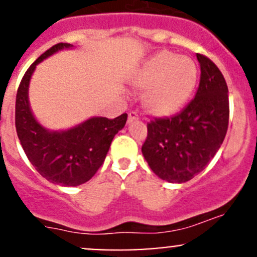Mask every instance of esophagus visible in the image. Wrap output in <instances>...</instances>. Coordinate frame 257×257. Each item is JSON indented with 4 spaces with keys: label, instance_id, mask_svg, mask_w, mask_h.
Segmentation results:
<instances>
[{
    "label": "esophagus",
    "instance_id": "1",
    "mask_svg": "<svg viewBox=\"0 0 257 257\" xmlns=\"http://www.w3.org/2000/svg\"><path fill=\"white\" fill-rule=\"evenodd\" d=\"M139 116H138V113L137 112H131L128 114V123H132V121H136L138 120Z\"/></svg>",
    "mask_w": 257,
    "mask_h": 257
}]
</instances>
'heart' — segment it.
<instances>
[{"mask_svg":"<svg viewBox=\"0 0 257 257\" xmlns=\"http://www.w3.org/2000/svg\"><path fill=\"white\" fill-rule=\"evenodd\" d=\"M198 77L193 59L162 51L134 72L132 84L138 89L146 88L142 95L144 109L164 118L183 109L195 89Z\"/></svg>","mask_w":257,"mask_h":257,"instance_id":"heart-1","label":"heart"}]
</instances>
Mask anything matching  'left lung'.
<instances>
[{
  "label": "left lung",
  "instance_id": "obj_1",
  "mask_svg": "<svg viewBox=\"0 0 257 257\" xmlns=\"http://www.w3.org/2000/svg\"><path fill=\"white\" fill-rule=\"evenodd\" d=\"M200 83L195 98L177 115L148 123L142 153L150 169L169 183H185L203 172L224 142L229 125V90L220 69L196 54Z\"/></svg>",
  "mask_w": 257,
  "mask_h": 257
}]
</instances>
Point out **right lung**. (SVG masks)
<instances>
[{
    "mask_svg": "<svg viewBox=\"0 0 257 257\" xmlns=\"http://www.w3.org/2000/svg\"><path fill=\"white\" fill-rule=\"evenodd\" d=\"M72 47L57 43L38 57L23 76L16 95V131L28 160L43 178L63 186H77L92 179L128 118L126 113L114 119L92 116L67 131H49L35 118L28 87L36 67L52 54Z\"/></svg>",
    "mask_w": 257,
    "mask_h": 257,
    "instance_id": "right-lung-1",
    "label": "right lung"
}]
</instances>
